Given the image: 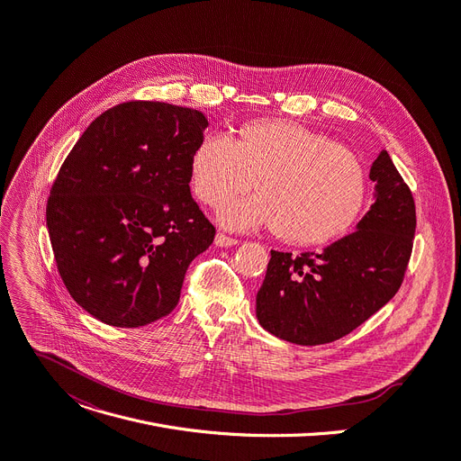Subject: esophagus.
Here are the masks:
<instances>
[{"label":"esophagus","instance_id":"obj_1","mask_svg":"<svg viewBox=\"0 0 461 461\" xmlns=\"http://www.w3.org/2000/svg\"><path fill=\"white\" fill-rule=\"evenodd\" d=\"M215 244L217 246H221V248H228V246H235V244H239V240L237 239H233V237H228V235H224V233H217L215 235Z\"/></svg>","mask_w":461,"mask_h":461}]
</instances>
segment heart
Listing matches in <instances>:
<instances>
[{
	"label": "heart",
	"mask_w": 461,
	"mask_h": 461,
	"mask_svg": "<svg viewBox=\"0 0 461 461\" xmlns=\"http://www.w3.org/2000/svg\"><path fill=\"white\" fill-rule=\"evenodd\" d=\"M194 194L222 207L230 230L272 228L292 246H321L348 233L362 217L369 178L362 161L342 145L285 119L246 122L230 140L205 134L189 159Z\"/></svg>",
	"instance_id": "obj_1"
}]
</instances>
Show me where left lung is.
<instances>
[{"instance_id": "8db88e82", "label": "left lung", "mask_w": 461, "mask_h": 461, "mask_svg": "<svg viewBox=\"0 0 461 461\" xmlns=\"http://www.w3.org/2000/svg\"><path fill=\"white\" fill-rule=\"evenodd\" d=\"M369 178L375 202L357 231L320 254L270 252L256 314L274 337L298 346L334 342L397 294L413 246L415 203L386 150Z\"/></svg>"}]
</instances>
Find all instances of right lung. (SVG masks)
<instances>
[{
  "label": "right lung",
  "instance_id": "1",
  "mask_svg": "<svg viewBox=\"0 0 461 461\" xmlns=\"http://www.w3.org/2000/svg\"><path fill=\"white\" fill-rule=\"evenodd\" d=\"M202 112L131 101L101 113L64 159L46 221L71 298L113 327L169 314L215 228L189 189Z\"/></svg>",
  "mask_w": 461,
  "mask_h": 461
}]
</instances>
